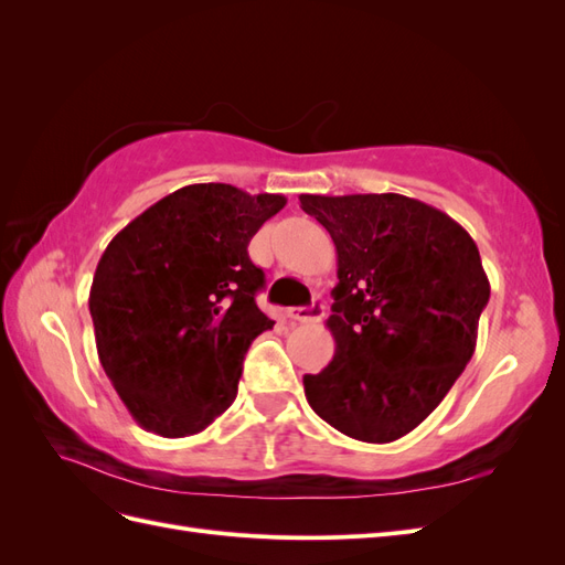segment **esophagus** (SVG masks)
<instances>
[{
  "mask_svg": "<svg viewBox=\"0 0 565 565\" xmlns=\"http://www.w3.org/2000/svg\"><path fill=\"white\" fill-rule=\"evenodd\" d=\"M322 316H324V303L318 299L311 306H299V309L287 311V318L299 320V322H313V320H320Z\"/></svg>",
  "mask_w": 565,
  "mask_h": 565,
  "instance_id": "34e87169",
  "label": "esophagus"
}]
</instances>
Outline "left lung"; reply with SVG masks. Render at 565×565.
<instances>
[{
	"label": "left lung",
	"instance_id": "1",
	"mask_svg": "<svg viewBox=\"0 0 565 565\" xmlns=\"http://www.w3.org/2000/svg\"><path fill=\"white\" fill-rule=\"evenodd\" d=\"M337 247L328 328L334 358L303 374L306 401L337 431L398 440L429 417L471 361L490 282L473 237L398 193L299 195Z\"/></svg>",
	"mask_w": 565,
	"mask_h": 565
}]
</instances>
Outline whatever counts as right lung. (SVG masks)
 Here are the masks:
<instances>
[{"mask_svg":"<svg viewBox=\"0 0 565 565\" xmlns=\"http://www.w3.org/2000/svg\"><path fill=\"white\" fill-rule=\"evenodd\" d=\"M285 204L228 183L183 185L100 256L89 292L98 361L146 431L200 434L235 401L249 344L273 328L247 245Z\"/></svg>","mask_w":565,"mask_h":565,"instance_id":"add662e5","label":"right lung"}]
</instances>
